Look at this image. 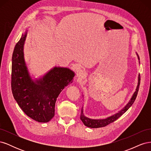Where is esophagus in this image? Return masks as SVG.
I'll list each match as a JSON object with an SVG mask.
<instances>
[{"label": "esophagus", "mask_w": 151, "mask_h": 151, "mask_svg": "<svg viewBox=\"0 0 151 151\" xmlns=\"http://www.w3.org/2000/svg\"><path fill=\"white\" fill-rule=\"evenodd\" d=\"M86 74L87 73L84 70L79 69L77 72V76L80 79H83V78H84V77L86 76Z\"/></svg>", "instance_id": "esophagus-1"}]
</instances>
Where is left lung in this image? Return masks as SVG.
<instances>
[{
	"mask_svg": "<svg viewBox=\"0 0 151 151\" xmlns=\"http://www.w3.org/2000/svg\"><path fill=\"white\" fill-rule=\"evenodd\" d=\"M137 56H138V58H139V60H140L138 55H137ZM140 83V74H139L137 87L136 91H135V93L133 94V96H132V98L130 100V101L129 102V103H128L125 106V108H123V109H122L121 111H120L119 112L117 113L116 114H115V115H113L110 117H108V118H106V119H103V120L90 119V118H87L84 115L83 109V108H82L80 118H81V120H82V122H83L84 125H86V127H90V128H100V127H106V125H109V123H113V122H115V120H116L118 118H120L123 113H125L128 110V109H129V108L132 106V105L134 104L135 100L137 98V94H138Z\"/></svg>",
	"mask_w": 151,
	"mask_h": 151,
	"instance_id": "obj_1",
	"label": "left lung"
}]
</instances>
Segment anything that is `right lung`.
I'll return each mask as SVG.
<instances>
[{"mask_svg": "<svg viewBox=\"0 0 151 151\" xmlns=\"http://www.w3.org/2000/svg\"><path fill=\"white\" fill-rule=\"evenodd\" d=\"M22 35L12 57L11 89L18 105L27 116L38 122H48L55 115L59 94L72 83L74 73L67 68L55 67L42 79L34 82L29 76L24 59Z\"/></svg>", "mask_w": 151, "mask_h": 151, "instance_id": "obj_1", "label": "right lung"}]
</instances>
